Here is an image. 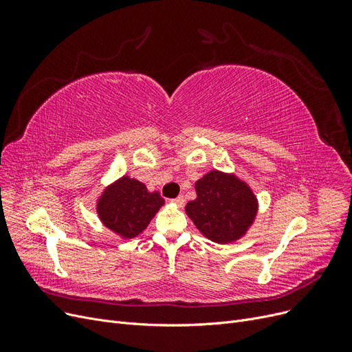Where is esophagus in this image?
<instances>
[{
    "label": "esophagus",
    "instance_id": "1",
    "mask_svg": "<svg viewBox=\"0 0 352 352\" xmlns=\"http://www.w3.org/2000/svg\"><path fill=\"white\" fill-rule=\"evenodd\" d=\"M173 202H175V204H176L177 207H184V206H185V198H184V195H180V197L175 198Z\"/></svg>",
    "mask_w": 352,
    "mask_h": 352
}]
</instances>
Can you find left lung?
<instances>
[{"instance_id": "left-lung-1", "label": "left lung", "mask_w": 352, "mask_h": 352, "mask_svg": "<svg viewBox=\"0 0 352 352\" xmlns=\"http://www.w3.org/2000/svg\"><path fill=\"white\" fill-rule=\"evenodd\" d=\"M197 198L185 211L206 238L217 243L239 239L257 216L258 202L250 186L233 175L211 170L195 184Z\"/></svg>"}]
</instances>
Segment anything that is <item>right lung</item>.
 I'll list each match as a JSON object with an SVG mask.
<instances>
[{"label":"right lung","instance_id":"right-lung-1","mask_svg":"<svg viewBox=\"0 0 352 352\" xmlns=\"http://www.w3.org/2000/svg\"><path fill=\"white\" fill-rule=\"evenodd\" d=\"M163 204L164 199L157 190L148 192L140 180L123 176L104 190L97 202V212L105 228L123 239H131L150 225Z\"/></svg>","mask_w":352,"mask_h":352}]
</instances>
